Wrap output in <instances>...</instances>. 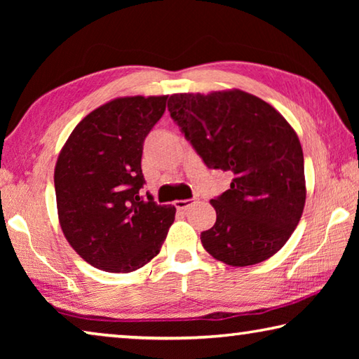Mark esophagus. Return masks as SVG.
<instances>
[{
    "label": "esophagus",
    "instance_id": "1",
    "mask_svg": "<svg viewBox=\"0 0 359 359\" xmlns=\"http://www.w3.org/2000/svg\"><path fill=\"white\" fill-rule=\"evenodd\" d=\"M194 203H198V198H191V199H177V201L174 203L175 208L177 210H187L190 205H193Z\"/></svg>",
    "mask_w": 359,
    "mask_h": 359
}]
</instances>
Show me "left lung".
I'll return each instance as SVG.
<instances>
[{
    "label": "left lung",
    "instance_id": "8db88e82",
    "mask_svg": "<svg viewBox=\"0 0 359 359\" xmlns=\"http://www.w3.org/2000/svg\"><path fill=\"white\" fill-rule=\"evenodd\" d=\"M168 109L209 169L233 174L229 190L210 199L214 226L203 247L229 266H252L287 244L306 204L304 155L283 115L242 90L175 93Z\"/></svg>",
    "mask_w": 359,
    "mask_h": 359
}]
</instances>
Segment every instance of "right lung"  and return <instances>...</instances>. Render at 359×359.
<instances>
[{
    "mask_svg": "<svg viewBox=\"0 0 359 359\" xmlns=\"http://www.w3.org/2000/svg\"><path fill=\"white\" fill-rule=\"evenodd\" d=\"M168 96H125L79 121L60 151L55 194L60 226L81 258L96 269L126 274L160 253L174 223V205H158L145 184V137Z\"/></svg>",
    "mask_w": 359,
    "mask_h": 359,
    "instance_id": "1",
    "label": "right lung"
}]
</instances>
